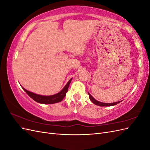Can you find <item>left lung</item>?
<instances>
[{"instance_id": "8db88e82", "label": "left lung", "mask_w": 150, "mask_h": 150, "mask_svg": "<svg viewBox=\"0 0 150 150\" xmlns=\"http://www.w3.org/2000/svg\"><path fill=\"white\" fill-rule=\"evenodd\" d=\"M88 94H89V99L94 104H96V105L98 106H114V105H116V104L120 103L121 101H118V102H116V103H101V102H99L97 100H96L89 93H88Z\"/></svg>"}]
</instances>
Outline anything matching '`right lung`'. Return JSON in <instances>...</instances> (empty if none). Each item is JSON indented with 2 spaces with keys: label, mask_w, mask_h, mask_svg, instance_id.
Here are the masks:
<instances>
[{
  "label": "right lung",
  "mask_w": 150,
  "mask_h": 150,
  "mask_svg": "<svg viewBox=\"0 0 150 150\" xmlns=\"http://www.w3.org/2000/svg\"><path fill=\"white\" fill-rule=\"evenodd\" d=\"M71 80L72 79H71L69 81H68V83L64 86V88L62 89L61 91L58 93L57 94L52 95V96H41V95L36 94L35 93H31L29 91L24 89V88H23V89L25 91V92H26V93L36 102L42 103V104H54V103L61 102L66 96V93L68 90V88H69V86L71 83Z\"/></svg>",
  "instance_id": "obj_1"
}]
</instances>
